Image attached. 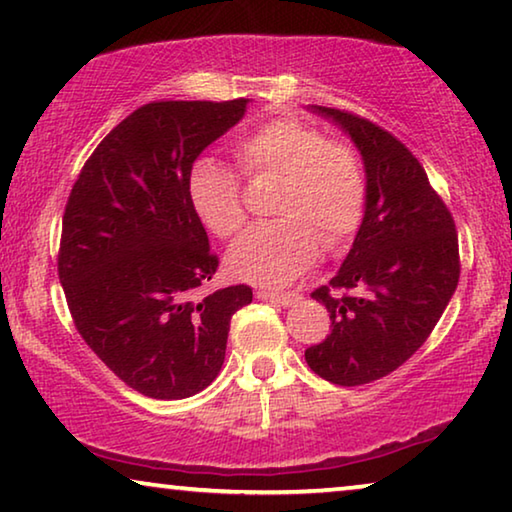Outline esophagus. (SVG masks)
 Listing matches in <instances>:
<instances>
[{
	"mask_svg": "<svg viewBox=\"0 0 512 512\" xmlns=\"http://www.w3.org/2000/svg\"><path fill=\"white\" fill-rule=\"evenodd\" d=\"M257 298L259 300H271V303H278L282 307H291L300 300L298 294H273V291H264V289L257 291Z\"/></svg>",
	"mask_w": 512,
	"mask_h": 512,
	"instance_id": "34e87169",
	"label": "esophagus"
}]
</instances>
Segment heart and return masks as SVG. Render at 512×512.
<instances>
[{"instance_id": "1", "label": "heart", "mask_w": 512, "mask_h": 512, "mask_svg": "<svg viewBox=\"0 0 512 512\" xmlns=\"http://www.w3.org/2000/svg\"><path fill=\"white\" fill-rule=\"evenodd\" d=\"M246 175H282L273 214L280 221L255 225L234 243L225 266L234 278L264 287L296 280L323 246L335 248L358 227L367 177L358 152L330 143L319 129L296 118H278L243 134L232 145ZM191 205L221 239H232L246 225L239 177L214 157L193 161Z\"/></svg>"}]
</instances>
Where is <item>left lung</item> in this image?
I'll use <instances>...</instances> for the list:
<instances>
[{
  "instance_id": "8db88e82",
  "label": "left lung",
  "mask_w": 512,
  "mask_h": 512,
  "mask_svg": "<svg viewBox=\"0 0 512 512\" xmlns=\"http://www.w3.org/2000/svg\"><path fill=\"white\" fill-rule=\"evenodd\" d=\"M358 148L367 200L353 246L312 298L330 312V335L305 351L310 369L332 385L355 387L399 369L426 342L460 278L453 218L405 145L353 113L307 107Z\"/></svg>"
}]
</instances>
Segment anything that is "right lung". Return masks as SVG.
I'll list each match as a JSON object with an SVG mask.
<instances>
[{
  "label": "right lung",
  "instance_id": "right-lung-1",
  "mask_svg": "<svg viewBox=\"0 0 512 512\" xmlns=\"http://www.w3.org/2000/svg\"><path fill=\"white\" fill-rule=\"evenodd\" d=\"M230 102H152L104 136L63 214L59 280L84 342L150 399H186L218 376L246 285L198 298L218 257L189 198L207 145L246 116Z\"/></svg>",
  "mask_w": 512,
  "mask_h": 512
}]
</instances>
